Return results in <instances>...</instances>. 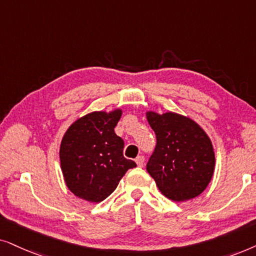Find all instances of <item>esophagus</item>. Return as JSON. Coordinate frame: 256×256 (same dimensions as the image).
I'll list each match as a JSON object with an SVG mask.
<instances>
[{
  "instance_id": "obj_1",
  "label": "esophagus",
  "mask_w": 256,
  "mask_h": 256,
  "mask_svg": "<svg viewBox=\"0 0 256 256\" xmlns=\"http://www.w3.org/2000/svg\"><path fill=\"white\" fill-rule=\"evenodd\" d=\"M144 160H145V158L142 156H138L137 158H136V162H137V165L139 166V168H142V166H144Z\"/></svg>"
}]
</instances>
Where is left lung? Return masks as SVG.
Returning <instances> with one entry per match:
<instances>
[{
	"label": "left lung",
	"instance_id": "obj_1",
	"mask_svg": "<svg viewBox=\"0 0 256 256\" xmlns=\"http://www.w3.org/2000/svg\"><path fill=\"white\" fill-rule=\"evenodd\" d=\"M156 145L146 170L156 187L173 202L200 196L213 178L216 153L210 136L187 116L146 111Z\"/></svg>",
	"mask_w": 256,
	"mask_h": 256
}]
</instances>
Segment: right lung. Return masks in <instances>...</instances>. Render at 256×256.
<instances>
[{"instance_id": "1", "label": "right lung", "mask_w": 256, "mask_h": 256, "mask_svg": "<svg viewBox=\"0 0 256 256\" xmlns=\"http://www.w3.org/2000/svg\"><path fill=\"white\" fill-rule=\"evenodd\" d=\"M122 108L82 116L64 134L60 146V170L71 193L88 202H100L117 188L136 162L122 154L124 140L114 132Z\"/></svg>"}]
</instances>
